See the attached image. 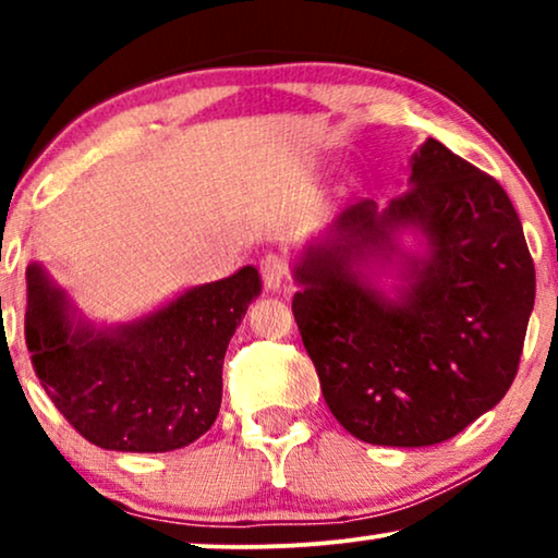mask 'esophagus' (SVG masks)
Instances as JSON below:
<instances>
[{
	"instance_id": "34e87169",
	"label": "esophagus",
	"mask_w": 558,
	"mask_h": 558,
	"mask_svg": "<svg viewBox=\"0 0 558 558\" xmlns=\"http://www.w3.org/2000/svg\"><path fill=\"white\" fill-rule=\"evenodd\" d=\"M258 271H262L264 289L277 292V289L281 287V281H284V277H287V264H284V258L277 254H266L262 262H258Z\"/></svg>"
}]
</instances>
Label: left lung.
<instances>
[{"mask_svg":"<svg viewBox=\"0 0 558 558\" xmlns=\"http://www.w3.org/2000/svg\"><path fill=\"white\" fill-rule=\"evenodd\" d=\"M384 210L350 205L294 266L292 312L332 416L368 445L429 447L490 411L513 384L536 296L518 213L490 174L437 140L411 157ZM427 254L398 248L401 230ZM400 256L388 298L371 265Z\"/></svg>","mask_w":558,"mask_h":558,"instance_id":"8db88e82","label":"left lung"}]
</instances>
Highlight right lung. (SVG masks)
<instances>
[{
	"instance_id": "right-lung-1",
	"label": "right lung",
	"mask_w": 558,
	"mask_h": 558,
	"mask_svg": "<svg viewBox=\"0 0 558 558\" xmlns=\"http://www.w3.org/2000/svg\"><path fill=\"white\" fill-rule=\"evenodd\" d=\"M25 340L45 393L90 445L117 452H172L216 422L223 357L262 277L190 287L151 315L96 327L40 264L27 266Z\"/></svg>"
}]
</instances>
